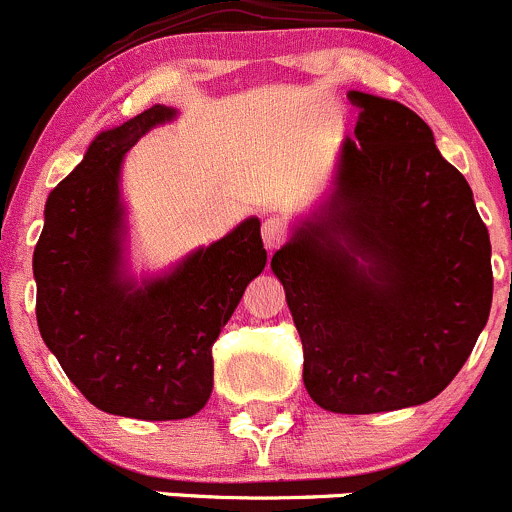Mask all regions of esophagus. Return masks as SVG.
Returning a JSON list of instances; mask_svg holds the SVG:
<instances>
[{"instance_id":"obj_1","label":"esophagus","mask_w":512,"mask_h":512,"mask_svg":"<svg viewBox=\"0 0 512 512\" xmlns=\"http://www.w3.org/2000/svg\"><path fill=\"white\" fill-rule=\"evenodd\" d=\"M261 236H263V244H266V249L276 251L278 246L286 241V224H283L281 219H276V216H271V219L263 221Z\"/></svg>"}]
</instances>
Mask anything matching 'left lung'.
Instances as JSON below:
<instances>
[{"label":"left lung","mask_w":512,"mask_h":512,"mask_svg":"<svg viewBox=\"0 0 512 512\" xmlns=\"http://www.w3.org/2000/svg\"><path fill=\"white\" fill-rule=\"evenodd\" d=\"M356 131L311 214L271 258L303 343V386L331 413L433 401L493 301L490 236L465 176L393 99L348 91Z\"/></svg>","instance_id":"1"}]
</instances>
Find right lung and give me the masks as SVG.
I'll return each instance as SVG.
<instances>
[{
	"instance_id": "1",
	"label": "right lung",
	"mask_w": 512,
	"mask_h": 512,
	"mask_svg": "<svg viewBox=\"0 0 512 512\" xmlns=\"http://www.w3.org/2000/svg\"><path fill=\"white\" fill-rule=\"evenodd\" d=\"M176 116L156 104L94 136L49 194L32 261L39 333L69 381L99 411L139 421H181L206 406L211 346L266 266L261 221L249 216L164 271H131L121 166Z\"/></svg>"
}]
</instances>
